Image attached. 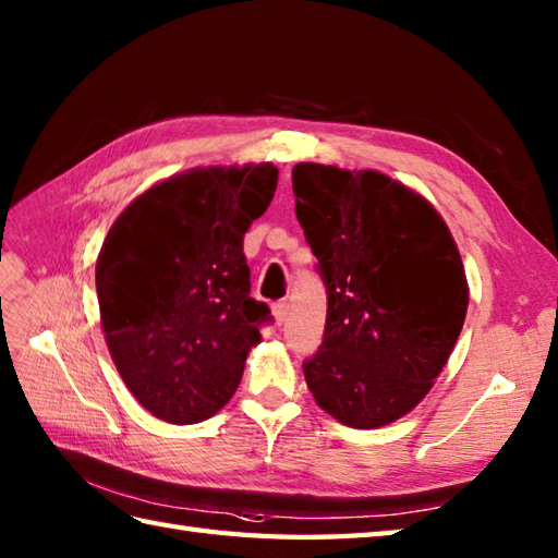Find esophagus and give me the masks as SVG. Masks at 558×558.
Masks as SVG:
<instances>
[{"label":"esophagus","instance_id":"obj_1","mask_svg":"<svg viewBox=\"0 0 558 558\" xmlns=\"http://www.w3.org/2000/svg\"><path fill=\"white\" fill-rule=\"evenodd\" d=\"M270 310H272V318H276V324H278V326L286 324L288 312H290V304H288V300H280V302H276V304L270 306Z\"/></svg>","mask_w":558,"mask_h":558}]
</instances>
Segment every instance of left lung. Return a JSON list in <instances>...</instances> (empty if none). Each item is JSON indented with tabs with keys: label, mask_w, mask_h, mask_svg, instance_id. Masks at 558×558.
<instances>
[{
	"label": "left lung",
	"mask_w": 558,
	"mask_h": 558,
	"mask_svg": "<svg viewBox=\"0 0 558 558\" xmlns=\"http://www.w3.org/2000/svg\"><path fill=\"white\" fill-rule=\"evenodd\" d=\"M292 192L328 294L306 386L352 429L396 422L429 393L465 324L453 236L429 201L374 170L300 162Z\"/></svg>",
	"instance_id": "left-lung-1"
}]
</instances>
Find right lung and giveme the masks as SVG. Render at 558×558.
I'll list each match as a JSON object with an SVG mask.
<instances>
[{
  "instance_id": "1",
  "label": "right lung",
  "mask_w": 558,
  "mask_h": 558,
  "mask_svg": "<svg viewBox=\"0 0 558 558\" xmlns=\"http://www.w3.org/2000/svg\"><path fill=\"white\" fill-rule=\"evenodd\" d=\"M270 162L170 177L134 198L105 236L96 288L105 340L134 398L196 424L242 381L270 324L248 282L244 232L270 206Z\"/></svg>"
}]
</instances>
